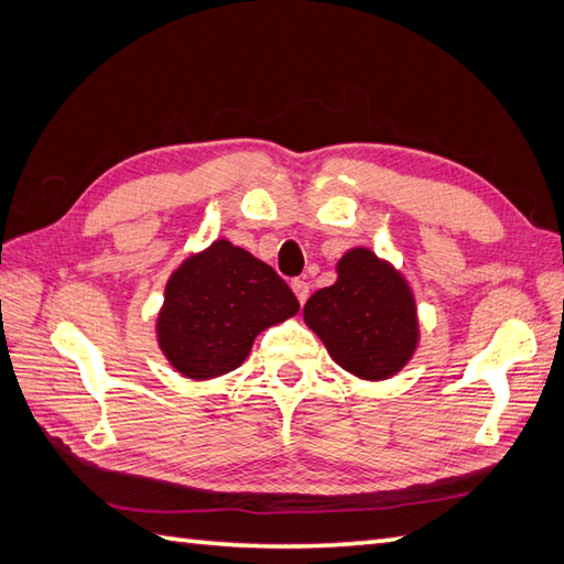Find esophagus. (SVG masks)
<instances>
[{"mask_svg": "<svg viewBox=\"0 0 564 564\" xmlns=\"http://www.w3.org/2000/svg\"><path fill=\"white\" fill-rule=\"evenodd\" d=\"M291 289H293V293H295V297L297 301H301V305L307 301V295H310V285H307V281H303V279H293L291 281Z\"/></svg>", "mask_w": 564, "mask_h": 564, "instance_id": "obj_1", "label": "esophagus"}]
</instances>
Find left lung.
I'll list each match as a JSON object with an SVG mask.
<instances>
[{"mask_svg":"<svg viewBox=\"0 0 564 564\" xmlns=\"http://www.w3.org/2000/svg\"><path fill=\"white\" fill-rule=\"evenodd\" d=\"M339 279L305 303V322L349 373L382 380L416 349V310L410 285L373 251H346Z\"/></svg>","mask_w":564,"mask_h":564,"instance_id":"obj_1","label":"left lung"}]
</instances>
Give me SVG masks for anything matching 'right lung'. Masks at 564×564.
<instances>
[{
	"label": "right lung",
	"mask_w": 564,
	"mask_h": 564,
	"mask_svg": "<svg viewBox=\"0 0 564 564\" xmlns=\"http://www.w3.org/2000/svg\"><path fill=\"white\" fill-rule=\"evenodd\" d=\"M297 307L289 283L269 263L218 239L172 273L158 337L178 373L208 380L235 370L257 334L293 317Z\"/></svg>",
	"instance_id": "obj_1"
}]
</instances>
